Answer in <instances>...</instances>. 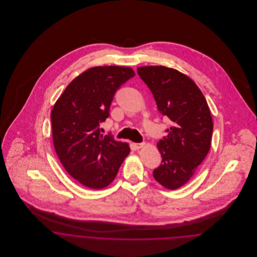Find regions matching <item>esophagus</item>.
<instances>
[{
  "label": "esophagus",
  "instance_id": "esophagus-1",
  "mask_svg": "<svg viewBox=\"0 0 257 257\" xmlns=\"http://www.w3.org/2000/svg\"><path fill=\"white\" fill-rule=\"evenodd\" d=\"M134 147L136 149H140V148L145 147V144L144 143L143 144H134Z\"/></svg>",
  "mask_w": 257,
  "mask_h": 257
}]
</instances>
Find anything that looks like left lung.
<instances>
[{
	"mask_svg": "<svg viewBox=\"0 0 257 257\" xmlns=\"http://www.w3.org/2000/svg\"><path fill=\"white\" fill-rule=\"evenodd\" d=\"M138 73L150 89L159 112L171 120L168 135L157 144L161 164L153 177L169 190L188 182L207 156L213 119L207 101L194 81L165 66L139 67Z\"/></svg>",
	"mask_w": 257,
	"mask_h": 257,
	"instance_id": "1",
	"label": "left lung"
}]
</instances>
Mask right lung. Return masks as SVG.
<instances>
[{"instance_id":"1","label":"right lung","mask_w":257,"mask_h":257,"mask_svg":"<svg viewBox=\"0 0 257 257\" xmlns=\"http://www.w3.org/2000/svg\"><path fill=\"white\" fill-rule=\"evenodd\" d=\"M136 73L130 67L97 66L76 77L51 111L52 139L65 170L91 189L111 183L131 149L112 136H103L100 123L110 115L116 90Z\"/></svg>"}]
</instances>
